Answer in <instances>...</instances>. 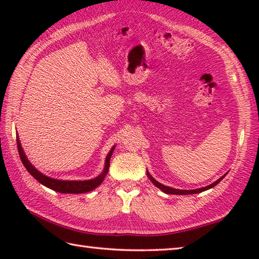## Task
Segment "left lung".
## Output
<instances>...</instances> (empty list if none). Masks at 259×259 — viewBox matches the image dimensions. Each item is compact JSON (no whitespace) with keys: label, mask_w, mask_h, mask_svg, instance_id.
I'll list each match as a JSON object with an SVG mask.
<instances>
[{"label":"left lung","mask_w":259,"mask_h":259,"mask_svg":"<svg viewBox=\"0 0 259 259\" xmlns=\"http://www.w3.org/2000/svg\"><path fill=\"white\" fill-rule=\"evenodd\" d=\"M148 177L150 178L151 183H152L153 185H155L156 187H158L159 189H161L163 192H166V194H169V195H191V194H198V192H202V191H205V190H207V189L212 188V187H214L217 184L221 183V180L225 177V176H223L222 178H219L217 181H214V183L211 184V185H209V186H207V187H202V188H199V189H194V190H179V189H174V188H170V187H167V186H163V185H161V184H159L158 181H156L155 179H153L149 174H148Z\"/></svg>","instance_id":"8db88e82"}]
</instances>
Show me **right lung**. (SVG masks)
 <instances>
[{
    "mask_svg": "<svg viewBox=\"0 0 259 259\" xmlns=\"http://www.w3.org/2000/svg\"><path fill=\"white\" fill-rule=\"evenodd\" d=\"M16 144H18V150H19L21 161L24 164V167L26 168L27 171H29L33 177L38 181V183H41L42 185H45L46 187H48V188H50L54 191L62 192V194H83V192L91 191L95 188H97L99 185H101L104 177H106V175L109 171L110 158H111V155L114 150V148H112V149L108 153L107 159H106V167H104L103 172L100 176H98L97 178L91 179V180H83V181H65V180L49 178L47 176L41 174L40 171H37V170L33 167L30 163V161L26 159L23 149H22L21 147L19 138L16 139Z\"/></svg>",
    "mask_w": 259,
    "mask_h": 259,
    "instance_id": "right-lung-1",
    "label": "right lung"
}]
</instances>
